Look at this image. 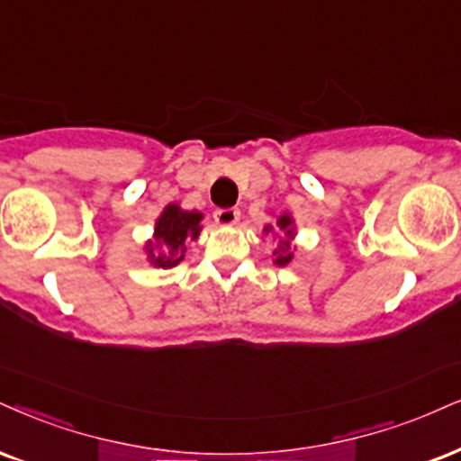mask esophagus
Returning <instances> with one entry per match:
<instances>
[{
    "mask_svg": "<svg viewBox=\"0 0 461 461\" xmlns=\"http://www.w3.org/2000/svg\"><path fill=\"white\" fill-rule=\"evenodd\" d=\"M213 220L215 224L220 226H232L240 221V212H237V209H218V212L213 213Z\"/></svg>",
    "mask_w": 461,
    "mask_h": 461,
    "instance_id": "esophagus-1",
    "label": "esophagus"
}]
</instances>
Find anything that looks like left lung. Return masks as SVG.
I'll list each match as a JSON object with an SVG mask.
<instances>
[{
  "label": "left lung",
  "mask_w": 461,
  "mask_h": 461,
  "mask_svg": "<svg viewBox=\"0 0 461 461\" xmlns=\"http://www.w3.org/2000/svg\"><path fill=\"white\" fill-rule=\"evenodd\" d=\"M276 229V237H277V248L274 249V263L280 265V267H286L291 265V260L294 258V235H297V229H294V220L291 213H282L277 215L276 220V226L267 224L263 232L265 235H269V232H274Z\"/></svg>",
  "instance_id": "1"
}]
</instances>
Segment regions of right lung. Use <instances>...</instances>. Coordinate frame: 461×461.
I'll return each instance as SVG.
<instances>
[{
    "label": "right lung",
    "instance_id": "obj_1",
    "mask_svg": "<svg viewBox=\"0 0 461 461\" xmlns=\"http://www.w3.org/2000/svg\"><path fill=\"white\" fill-rule=\"evenodd\" d=\"M203 213L192 209H181L177 203H168L158 215L153 226V237L145 241L147 263L158 269L177 267L185 257V243L194 241L201 235Z\"/></svg>",
    "mask_w": 461,
    "mask_h": 461
}]
</instances>
